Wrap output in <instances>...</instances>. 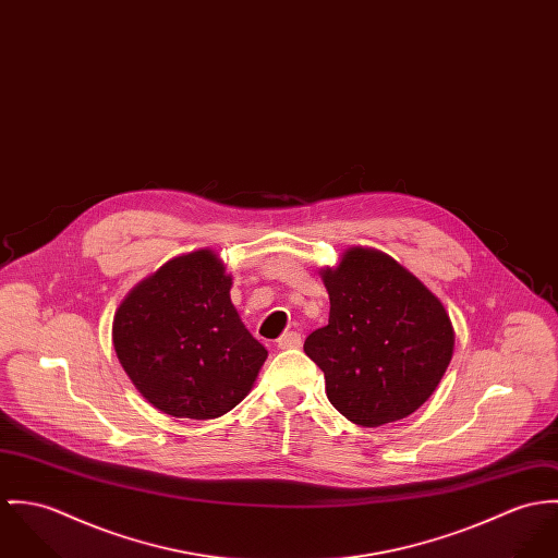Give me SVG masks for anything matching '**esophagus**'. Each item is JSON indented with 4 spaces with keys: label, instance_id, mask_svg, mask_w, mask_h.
Masks as SVG:
<instances>
[{
    "label": "esophagus",
    "instance_id": "esophagus-1",
    "mask_svg": "<svg viewBox=\"0 0 558 558\" xmlns=\"http://www.w3.org/2000/svg\"><path fill=\"white\" fill-rule=\"evenodd\" d=\"M280 349H300L302 347V336L298 331H287L278 338Z\"/></svg>",
    "mask_w": 558,
    "mask_h": 558
}]
</instances>
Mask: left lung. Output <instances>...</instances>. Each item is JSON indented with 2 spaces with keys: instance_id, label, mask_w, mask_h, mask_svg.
<instances>
[{
  "instance_id": "left-lung-1",
  "label": "left lung",
  "mask_w": 558,
  "mask_h": 558,
  "mask_svg": "<svg viewBox=\"0 0 558 558\" xmlns=\"http://www.w3.org/2000/svg\"><path fill=\"white\" fill-rule=\"evenodd\" d=\"M329 323L304 351L325 374L329 402L376 428L415 413L453 355V325L433 291L380 250L349 248L320 269Z\"/></svg>"
}]
</instances>
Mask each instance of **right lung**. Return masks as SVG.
Here are the masks:
<instances>
[{
	"label": "right lung",
	"instance_id": "obj_1",
	"mask_svg": "<svg viewBox=\"0 0 558 558\" xmlns=\"http://www.w3.org/2000/svg\"><path fill=\"white\" fill-rule=\"evenodd\" d=\"M233 278L214 250L165 263L113 318V347L141 396L171 417L214 420L252 389L267 349L231 304Z\"/></svg>",
	"mask_w": 558,
	"mask_h": 558
}]
</instances>
